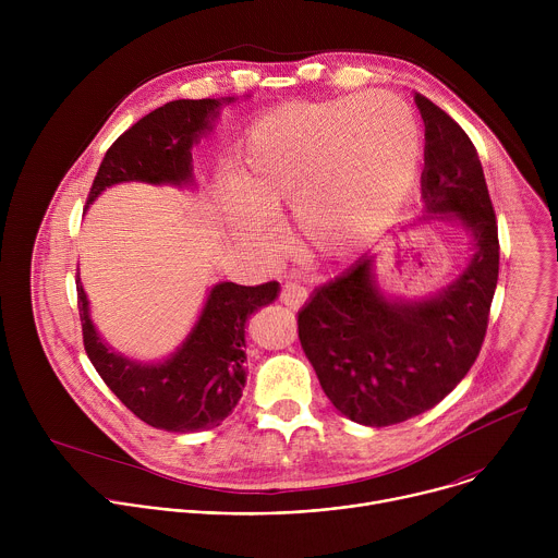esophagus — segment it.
<instances>
[{
    "instance_id": "1",
    "label": "esophagus",
    "mask_w": 558,
    "mask_h": 558,
    "mask_svg": "<svg viewBox=\"0 0 558 558\" xmlns=\"http://www.w3.org/2000/svg\"><path fill=\"white\" fill-rule=\"evenodd\" d=\"M308 298V289L298 282V280H287L282 284V293H280V300L289 306V308H300Z\"/></svg>"
}]
</instances>
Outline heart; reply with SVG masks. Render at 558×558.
Returning a JSON list of instances; mask_svg holds the SVG:
<instances>
[{"instance_id":"1","label":"heart","mask_w":558,"mask_h":558,"mask_svg":"<svg viewBox=\"0 0 558 558\" xmlns=\"http://www.w3.org/2000/svg\"><path fill=\"white\" fill-rule=\"evenodd\" d=\"M420 166V128L392 95H355L269 110L235 149L222 207L231 231L267 243L284 207L302 245L344 256L402 205Z\"/></svg>"}]
</instances>
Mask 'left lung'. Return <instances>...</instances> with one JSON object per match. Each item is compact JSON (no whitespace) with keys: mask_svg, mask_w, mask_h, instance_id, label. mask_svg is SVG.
I'll list each match as a JSON object with an SVG mask.
<instances>
[{"mask_svg":"<svg viewBox=\"0 0 558 558\" xmlns=\"http://www.w3.org/2000/svg\"><path fill=\"white\" fill-rule=\"evenodd\" d=\"M422 220L457 222L472 241L463 274L422 300L388 298L373 256L315 289L298 313L300 344L331 404L351 422L392 426L430 411L482 351L499 278L497 216L461 125L424 95Z\"/></svg>","mask_w":558,"mask_h":558,"instance_id":"obj_1","label":"left lung"}]
</instances>
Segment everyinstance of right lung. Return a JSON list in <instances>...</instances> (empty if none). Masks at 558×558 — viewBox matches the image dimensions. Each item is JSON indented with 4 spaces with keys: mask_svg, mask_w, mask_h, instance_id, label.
Returning <instances> with one entry per match:
<instances>
[{
    "mask_svg": "<svg viewBox=\"0 0 558 558\" xmlns=\"http://www.w3.org/2000/svg\"><path fill=\"white\" fill-rule=\"evenodd\" d=\"M231 101L233 97L179 99L145 114L106 151L86 205L117 183L194 185L192 147ZM278 293L276 280L258 287L235 282L211 287L185 342L168 360L143 364L114 353L101 340L90 320L82 278L76 276L78 317L93 366L138 420L168 433L209 430L235 409L247 381L245 327Z\"/></svg>",
    "mask_w": 558,
    "mask_h": 558,
    "instance_id": "add662e5",
    "label": "right lung"
}]
</instances>
